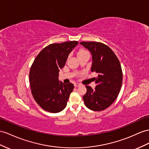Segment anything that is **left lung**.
<instances>
[{
    "label": "left lung",
    "mask_w": 149,
    "mask_h": 149,
    "mask_svg": "<svg viewBox=\"0 0 149 149\" xmlns=\"http://www.w3.org/2000/svg\"><path fill=\"white\" fill-rule=\"evenodd\" d=\"M76 45L74 41L50 44L42 49L34 60L29 77L31 94L45 111L56 113L66 107L74 86L68 80L59 81L58 73Z\"/></svg>",
    "instance_id": "1"
}]
</instances>
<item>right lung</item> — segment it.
Instances as JSON below:
<instances>
[{"label": "right lung", "instance_id": "1", "mask_svg": "<svg viewBox=\"0 0 149 149\" xmlns=\"http://www.w3.org/2000/svg\"><path fill=\"white\" fill-rule=\"evenodd\" d=\"M91 52L93 56L91 72L96 73L93 78L95 86H86L83 96L87 108L94 111H102L111 106L120 93L123 72L119 60L107 46L100 42L80 43Z\"/></svg>", "mask_w": 149, "mask_h": 149}]
</instances>
